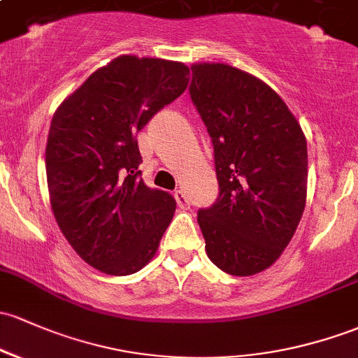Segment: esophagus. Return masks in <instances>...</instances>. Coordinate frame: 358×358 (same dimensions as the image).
<instances>
[{"instance_id":"obj_1","label":"esophagus","mask_w":358,"mask_h":358,"mask_svg":"<svg viewBox=\"0 0 358 358\" xmlns=\"http://www.w3.org/2000/svg\"><path fill=\"white\" fill-rule=\"evenodd\" d=\"M174 198H176V201H178L179 208H182V210L189 208V199H187V196H186V193H184V191H180V189L176 191Z\"/></svg>"}]
</instances>
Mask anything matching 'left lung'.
Listing matches in <instances>:
<instances>
[{
	"label": "left lung",
	"instance_id": "obj_1",
	"mask_svg": "<svg viewBox=\"0 0 358 358\" xmlns=\"http://www.w3.org/2000/svg\"><path fill=\"white\" fill-rule=\"evenodd\" d=\"M191 101L213 143L217 201L198 210L206 255L234 276L270 268L301 222L307 141L280 95L222 63L191 66Z\"/></svg>",
	"mask_w": 358,
	"mask_h": 358
}]
</instances>
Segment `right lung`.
<instances>
[{
	"label": "right lung",
	"instance_id": "obj_1",
	"mask_svg": "<svg viewBox=\"0 0 358 358\" xmlns=\"http://www.w3.org/2000/svg\"><path fill=\"white\" fill-rule=\"evenodd\" d=\"M189 68L119 56L57 107L45 147L55 218L85 263L106 275L140 271L155 256L176 199L141 179L136 134L186 90Z\"/></svg>",
	"mask_w": 358,
	"mask_h": 358
}]
</instances>
